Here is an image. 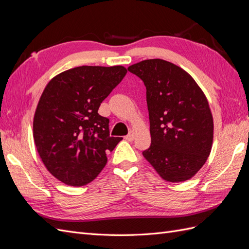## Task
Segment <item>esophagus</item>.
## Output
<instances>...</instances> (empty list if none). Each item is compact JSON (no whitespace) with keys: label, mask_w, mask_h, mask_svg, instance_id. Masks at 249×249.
Returning a JSON list of instances; mask_svg holds the SVG:
<instances>
[{"label":"esophagus","mask_w":249,"mask_h":249,"mask_svg":"<svg viewBox=\"0 0 249 249\" xmlns=\"http://www.w3.org/2000/svg\"><path fill=\"white\" fill-rule=\"evenodd\" d=\"M127 141H133L134 140V138H135V135H134V133L133 132H130L129 134L126 135V136L124 137Z\"/></svg>","instance_id":"1"}]
</instances>
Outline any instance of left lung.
<instances>
[{
    "mask_svg": "<svg viewBox=\"0 0 249 249\" xmlns=\"http://www.w3.org/2000/svg\"><path fill=\"white\" fill-rule=\"evenodd\" d=\"M146 87L152 144L143 157L167 182L191 178L213 143V116L205 93L189 73L162 59L127 67Z\"/></svg>",
    "mask_w": 249,
    "mask_h": 249,
    "instance_id": "left-lung-1",
    "label": "left lung"
}]
</instances>
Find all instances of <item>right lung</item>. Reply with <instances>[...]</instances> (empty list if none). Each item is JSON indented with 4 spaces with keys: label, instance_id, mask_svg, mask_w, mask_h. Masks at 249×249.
I'll return each mask as SVG.
<instances>
[{
    "label": "right lung",
    "instance_id": "obj_1",
    "mask_svg": "<svg viewBox=\"0 0 249 249\" xmlns=\"http://www.w3.org/2000/svg\"><path fill=\"white\" fill-rule=\"evenodd\" d=\"M127 71L124 66H79L53 78L33 122L34 142L47 169L62 183L93 180L122 137H111L109 119L97 111Z\"/></svg>",
    "mask_w": 249,
    "mask_h": 249
}]
</instances>
